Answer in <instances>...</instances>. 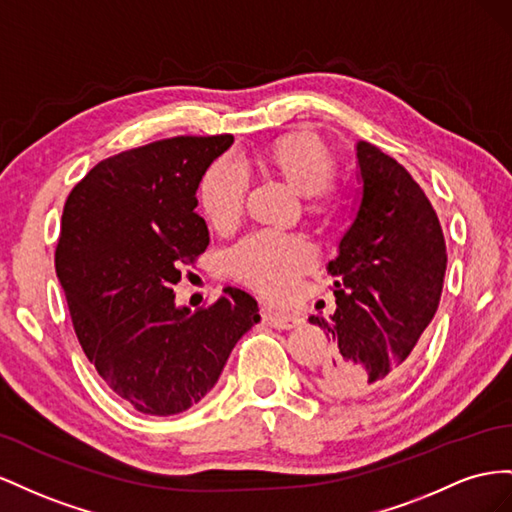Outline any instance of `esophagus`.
I'll return each instance as SVG.
<instances>
[{
	"mask_svg": "<svg viewBox=\"0 0 512 512\" xmlns=\"http://www.w3.org/2000/svg\"><path fill=\"white\" fill-rule=\"evenodd\" d=\"M264 321L272 328H279V330H289V328H296L300 324V319L296 315H281V313H272V311H264Z\"/></svg>",
	"mask_w": 512,
	"mask_h": 512,
	"instance_id": "1",
	"label": "esophagus"
}]
</instances>
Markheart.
<instances>
[{"label": "heart", "mask_w": 512, "mask_h": 512, "mask_svg": "<svg viewBox=\"0 0 512 512\" xmlns=\"http://www.w3.org/2000/svg\"><path fill=\"white\" fill-rule=\"evenodd\" d=\"M264 165L304 195V208L315 216H334L343 206V193L332 180L334 156L313 135H289L276 141L264 156ZM251 175L233 156H221L201 175L199 203L208 221L233 227L244 212ZM315 264L311 244L281 231H257L233 246L231 272L242 283L274 300L291 296L300 276Z\"/></svg>", "instance_id": "b5f03b06"}]
</instances>
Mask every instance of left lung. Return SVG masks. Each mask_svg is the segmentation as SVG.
<instances>
[{
	"label": "left lung",
	"mask_w": 512,
	"mask_h": 512,
	"mask_svg": "<svg viewBox=\"0 0 512 512\" xmlns=\"http://www.w3.org/2000/svg\"><path fill=\"white\" fill-rule=\"evenodd\" d=\"M362 199L328 264L337 311L311 315L332 349L313 369L332 397H364L392 386L418 354L446 274L442 225L410 171L360 141Z\"/></svg>",
	"instance_id": "8db88e82"
}]
</instances>
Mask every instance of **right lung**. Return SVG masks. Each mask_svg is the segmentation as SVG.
<instances>
[{
  "label": "right lung",
  "mask_w": 512,
  "mask_h": 512,
  "mask_svg": "<svg viewBox=\"0 0 512 512\" xmlns=\"http://www.w3.org/2000/svg\"><path fill=\"white\" fill-rule=\"evenodd\" d=\"M231 135L171 137L115 154L72 188L55 272L83 352L135 410L180 414L214 388L257 300L227 287L191 313L175 306L182 266L210 244L197 186Z\"/></svg>",
  "instance_id": "1"
}]
</instances>
